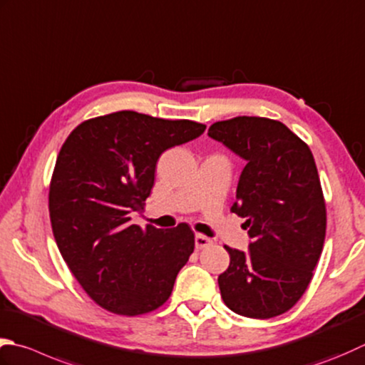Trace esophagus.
<instances>
[{
  "label": "esophagus",
  "mask_w": 365,
  "mask_h": 365,
  "mask_svg": "<svg viewBox=\"0 0 365 365\" xmlns=\"http://www.w3.org/2000/svg\"><path fill=\"white\" fill-rule=\"evenodd\" d=\"M195 245L197 250H202L212 245V240L209 237H205L204 234H196L195 235Z\"/></svg>",
  "instance_id": "34e87169"
}]
</instances>
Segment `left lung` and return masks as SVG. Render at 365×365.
<instances>
[{"label": "left lung", "instance_id": "obj_1", "mask_svg": "<svg viewBox=\"0 0 365 365\" xmlns=\"http://www.w3.org/2000/svg\"><path fill=\"white\" fill-rule=\"evenodd\" d=\"M209 135L247 161L231 212L245 218L248 253L226 247L218 277L225 304L242 317L282 315L302 297L323 252L326 202L309 145L282 121L235 117Z\"/></svg>", "mask_w": 365, "mask_h": 365}]
</instances>
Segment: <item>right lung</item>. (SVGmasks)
Masks as SVG:
<instances>
[{
    "label": "right lung",
    "mask_w": 365,
    "mask_h": 365,
    "mask_svg": "<svg viewBox=\"0 0 365 365\" xmlns=\"http://www.w3.org/2000/svg\"><path fill=\"white\" fill-rule=\"evenodd\" d=\"M205 125L134 110L85 120L68 135L50 180L48 212L64 262L99 307L117 315L168 301L195 250L187 223L131 225L144 209L164 150L196 139Z\"/></svg>",
    "instance_id": "obj_1"
}]
</instances>
